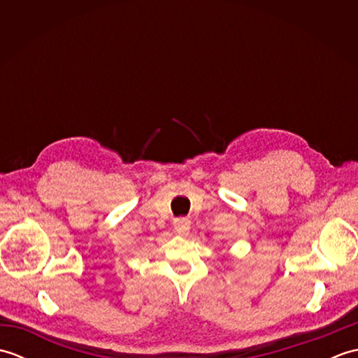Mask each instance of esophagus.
Segmentation results:
<instances>
[{
  "instance_id": "1",
  "label": "esophagus",
  "mask_w": 358,
  "mask_h": 358,
  "mask_svg": "<svg viewBox=\"0 0 358 358\" xmlns=\"http://www.w3.org/2000/svg\"><path fill=\"white\" fill-rule=\"evenodd\" d=\"M173 227H175V232L178 235H187L189 229H191V222H189L187 218H177L173 222Z\"/></svg>"
}]
</instances>
